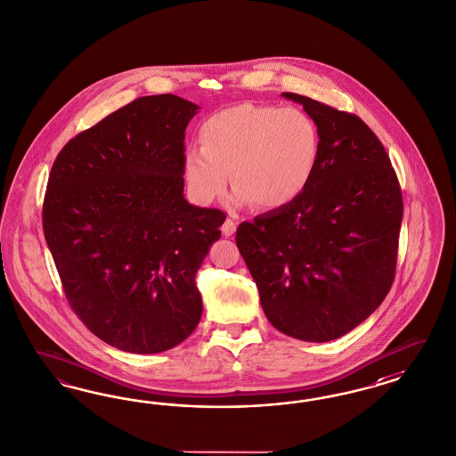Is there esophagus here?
Segmentation results:
<instances>
[{"instance_id": "34e87169", "label": "esophagus", "mask_w": 456, "mask_h": 456, "mask_svg": "<svg viewBox=\"0 0 456 456\" xmlns=\"http://www.w3.org/2000/svg\"><path fill=\"white\" fill-rule=\"evenodd\" d=\"M221 232H223V235L224 236H232L236 232V221L228 220L223 223V226H221Z\"/></svg>"}]
</instances>
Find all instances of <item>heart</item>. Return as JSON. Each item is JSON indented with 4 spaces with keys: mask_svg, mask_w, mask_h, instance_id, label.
I'll return each instance as SVG.
<instances>
[{
    "mask_svg": "<svg viewBox=\"0 0 456 456\" xmlns=\"http://www.w3.org/2000/svg\"><path fill=\"white\" fill-rule=\"evenodd\" d=\"M201 144L188 151L184 175L194 198L209 203L236 186V205L279 209L305 191L319 161L317 124L298 109L240 103L205 120Z\"/></svg>",
    "mask_w": 456,
    "mask_h": 456,
    "instance_id": "heart-1",
    "label": "heart"
}]
</instances>
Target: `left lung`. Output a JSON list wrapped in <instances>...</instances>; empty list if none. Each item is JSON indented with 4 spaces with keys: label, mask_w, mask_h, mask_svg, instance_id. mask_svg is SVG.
<instances>
[{
    "label": "left lung",
    "mask_w": 456,
    "mask_h": 456,
    "mask_svg": "<svg viewBox=\"0 0 456 456\" xmlns=\"http://www.w3.org/2000/svg\"><path fill=\"white\" fill-rule=\"evenodd\" d=\"M321 135L309 186L292 205L243 221L236 247L280 332L329 342L378 309L396 273L403 196L362 118L292 92Z\"/></svg>",
    "instance_id": "1"
}]
</instances>
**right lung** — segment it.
<instances>
[{
  "label": "right lung",
  "mask_w": 456,
  "mask_h": 456,
  "mask_svg": "<svg viewBox=\"0 0 456 456\" xmlns=\"http://www.w3.org/2000/svg\"><path fill=\"white\" fill-rule=\"evenodd\" d=\"M198 105L139 97L60 151L44 233L63 292L88 330L133 354L190 338L203 300L196 272L226 215L184 200V131Z\"/></svg>",
  "instance_id": "add662e5"
}]
</instances>
